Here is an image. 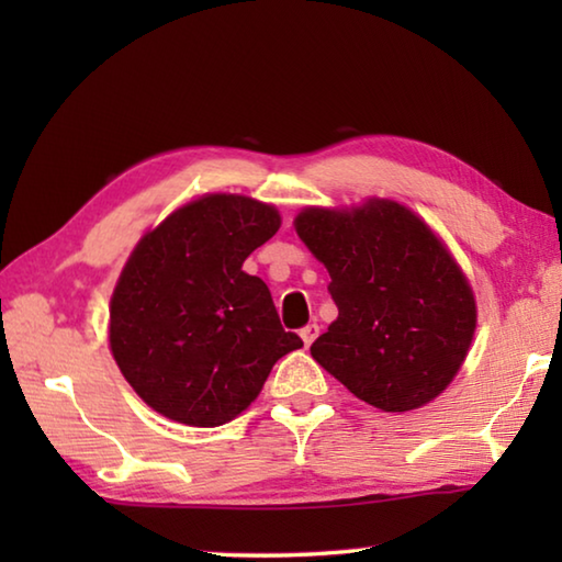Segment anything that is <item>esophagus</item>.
<instances>
[{"label":"esophagus","instance_id":"1","mask_svg":"<svg viewBox=\"0 0 562 562\" xmlns=\"http://www.w3.org/2000/svg\"><path fill=\"white\" fill-rule=\"evenodd\" d=\"M317 335H319V325H317V322H312V325L300 329V337H302V341H304V347H310L312 341L317 339Z\"/></svg>","mask_w":562,"mask_h":562}]
</instances>
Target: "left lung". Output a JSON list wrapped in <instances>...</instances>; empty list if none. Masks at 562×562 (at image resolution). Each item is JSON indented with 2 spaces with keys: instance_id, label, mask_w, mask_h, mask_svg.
Masks as SVG:
<instances>
[{
  "instance_id": "obj_1",
  "label": "left lung",
  "mask_w": 562,
  "mask_h": 562,
  "mask_svg": "<svg viewBox=\"0 0 562 562\" xmlns=\"http://www.w3.org/2000/svg\"><path fill=\"white\" fill-rule=\"evenodd\" d=\"M302 243L329 270L339 317L310 347L361 402L408 412L459 372L475 329V302L459 265L422 217L394 201L351 211L307 207Z\"/></svg>"
}]
</instances>
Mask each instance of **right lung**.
<instances>
[{
	"mask_svg": "<svg viewBox=\"0 0 562 562\" xmlns=\"http://www.w3.org/2000/svg\"><path fill=\"white\" fill-rule=\"evenodd\" d=\"M280 215L243 195H205L144 235L111 297V351L144 402L173 422L221 426L245 412L274 361L302 347L243 262Z\"/></svg>",
	"mask_w": 562,
	"mask_h": 562,
	"instance_id": "add662e5",
	"label": "right lung"
}]
</instances>
